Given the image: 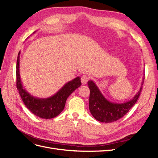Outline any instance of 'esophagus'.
<instances>
[{
    "label": "esophagus",
    "mask_w": 158,
    "mask_h": 158,
    "mask_svg": "<svg viewBox=\"0 0 158 158\" xmlns=\"http://www.w3.org/2000/svg\"><path fill=\"white\" fill-rule=\"evenodd\" d=\"M89 80V77L88 76H85V75H83L82 76V78H81V82H82V84H85Z\"/></svg>",
    "instance_id": "esophagus-1"
}]
</instances>
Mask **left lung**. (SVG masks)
<instances>
[{
  "label": "left lung",
  "mask_w": 158,
  "mask_h": 158,
  "mask_svg": "<svg viewBox=\"0 0 158 158\" xmlns=\"http://www.w3.org/2000/svg\"><path fill=\"white\" fill-rule=\"evenodd\" d=\"M88 85L90 90L89 99L90 113L96 120L102 123L116 121L125 116L137 102L142 89L141 87L131 101L118 104L110 102L105 98L92 81H89Z\"/></svg>",
  "instance_id": "obj_1"
}]
</instances>
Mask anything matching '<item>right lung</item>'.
I'll list each match as a JSON object with an SVG mask.
<instances>
[{"mask_svg":"<svg viewBox=\"0 0 158 158\" xmlns=\"http://www.w3.org/2000/svg\"><path fill=\"white\" fill-rule=\"evenodd\" d=\"M20 54V52H19L16 64V87L23 102L31 113L40 118L49 119L59 115L64 109L68 97L82 85L80 78H76L66 84L58 92L51 98L47 99L34 98L27 93L22 86L19 71Z\"/></svg>","mask_w":158,"mask_h":158,"instance_id":"obj_1","label":"right lung"}]
</instances>
